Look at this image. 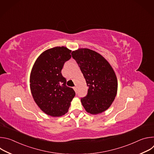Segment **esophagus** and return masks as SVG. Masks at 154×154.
<instances>
[{
  "instance_id": "34e87169",
  "label": "esophagus",
  "mask_w": 154,
  "mask_h": 154,
  "mask_svg": "<svg viewBox=\"0 0 154 154\" xmlns=\"http://www.w3.org/2000/svg\"><path fill=\"white\" fill-rule=\"evenodd\" d=\"M74 88V91H75V92H77V87H76V86H75V87H74V88Z\"/></svg>"
}]
</instances>
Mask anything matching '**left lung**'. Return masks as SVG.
<instances>
[{"label": "left lung", "instance_id": "8db88e82", "mask_svg": "<svg viewBox=\"0 0 154 154\" xmlns=\"http://www.w3.org/2000/svg\"><path fill=\"white\" fill-rule=\"evenodd\" d=\"M71 55L89 88L87 95L81 98L82 105L92 115L105 112L117 94L118 80L113 69L104 57L91 49H79Z\"/></svg>", "mask_w": 154, "mask_h": 154}]
</instances>
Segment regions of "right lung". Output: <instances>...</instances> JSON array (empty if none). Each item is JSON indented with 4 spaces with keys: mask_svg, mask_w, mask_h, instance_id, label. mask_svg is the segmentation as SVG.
<instances>
[{
    "mask_svg": "<svg viewBox=\"0 0 154 154\" xmlns=\"http://www.w3.org/2000/svg\"><path fill=\"white\" fill-rule=\"evenodd\" d=\"M71 52L64 46L48 49L38 57L31 71L33 99L43 112L53 117L66 113L75 95L61 74L64 63L71 58Z\"/></svg>",
    "mask_w": 154,
    "mask_h": 154,
    "instance_id": "right-lung-1",
    "label": "right lung"
}]
</instances>
